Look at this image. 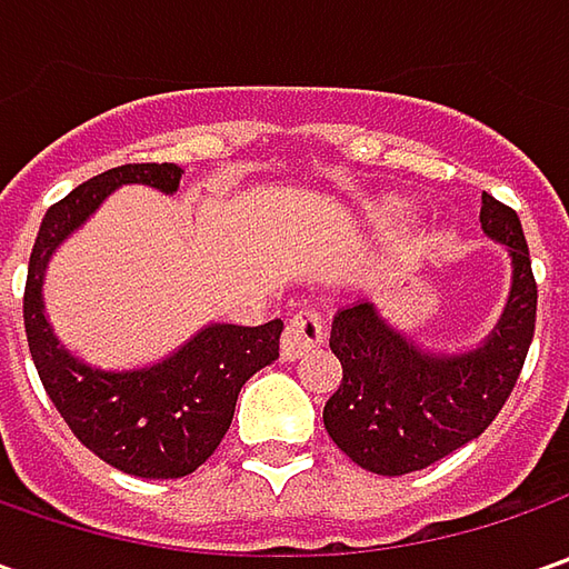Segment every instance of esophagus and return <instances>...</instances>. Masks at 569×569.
Wrapping results in <instances>:
<instances>
[{
  "label": "esophagus",
  "mask_w": 569,
  "mask_h": 569,
  "mask_svg": "<svg viewBox=\"0 0 569 569\" xmlns=\"http://www.w3.org/2000/svg\"><path fill=\"white\" fill-rule=\"evenodd\" d=\"M326 341V326H322V317L317 310H297L295 319L288 322L284 329V339H281V358L284 361H297L303 358L307 351H313Z\"/></svg>",
  "instance_id": "obj_1"
}]
</instances>
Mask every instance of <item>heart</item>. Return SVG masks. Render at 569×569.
<instances>
[{
  "mask_svg": "<svg viewBox=\"0 0 569 569\" xmlns=\"http://www.w3.org/2000/svg\"><path fill=\"white\" fill-rule=\"evenodd\" d=\"M405 218H408V206L399 202V199H382L377 206H370V221L380 224V228H392V224H399Z\"/></svg>",
  "mask_w": 569,
  "mask_h": 569,
  "instance_id": "obj_1",
  "label": "heart"
}]
</instances>
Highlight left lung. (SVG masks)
Wrapping results in <instances>:
<instances>
[{
	"instance_id": "8db88e82",
	"label": "left lung",
	"mask_w": 569,
	"mask_h": 569,
	"mask_svg": "<svg viewBox=\"0 0 569 569\" xmlns=\"http://www.w3.org/2000/svg\"><path fill=\"white\" fill-rule=\"evenodd\" d=\"M481 228L513 266L503 313L469 351H427L377 310L341 307L329 348L341 386L322 408L332 443L361 469L408 475L481 437L510 399L536 336L538 288L513 208L481 192Z\"/></svg>"
}]
</instances>
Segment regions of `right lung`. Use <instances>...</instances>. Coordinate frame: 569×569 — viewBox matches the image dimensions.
<instances>
[{
	"label": "right lung",
	"mask_w": 569,
	"mask_h": 569,
	"mask_svg": "<svg viewBox=\"0 0 569 569\" xmlns=\"http://www.w3.org/2000/svg\"><path fill=\"white\" fill-rule=\"evenodd\" d=\"M180 177L177 164H122L72 189L43 214L24 284L28 348L56 411L98 459L136 478H183L199 469L224 440L243 382L278 361L284 329L281 319L266 326L208 322L164 361L132 370L91 367L56 339L43 310V278L62 240L113 189L142 183L173 196Z\"/></svg>",
	"instance_id": "obj_1"
}]
</instances>
